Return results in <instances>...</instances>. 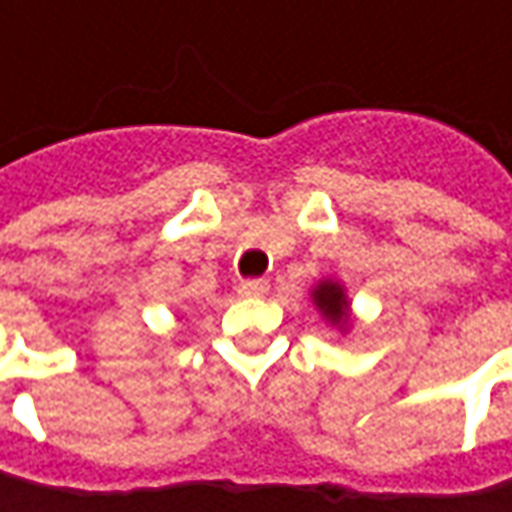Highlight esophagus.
<instances>
[{"label": "esophagus", "instance_id": "1", "mask_svg": "<svg viewBox=\"0 0 512 512\" xmlns=\"http://www.w3.org/2000/svg\"><path fill=\"white\" fill-rule=\"evenodd\" d=\"M270 285H267V279H245V282H239V296H247V299H259V296H265Z\"/></svg>", "mask_w": 512, "mask_h": 512}]
</instances>
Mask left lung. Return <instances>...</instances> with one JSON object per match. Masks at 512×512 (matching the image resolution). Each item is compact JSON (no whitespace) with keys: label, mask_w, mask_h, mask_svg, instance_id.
Masks as SVG:
<instances>
[{"label":"left lung","mask_w":512,"mask_h":512,"mask_svg":"<svg viewBox=\"0 0 512 512\" xmlns=\"http://www.w3.org/2000/svg\"><path fill=\"white\" fill-rule=\"evenodd\" d=\"M313 302H316V307L325 313L330 322H336V325L347 322V299H344L342 285L322 282V285L316 287V293H313Z\"/></svg>","instance_id":"obj_1"}]
</instances>
